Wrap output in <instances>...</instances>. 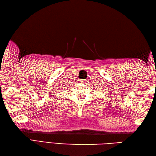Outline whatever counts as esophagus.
I'll list each match as a JSON object with an SVG mask.
<instances>
[{"instance_id":"34e87169","label":"esophagus","mask_w":156,"mask_h":156,"mask_svg":"<svg viewBox=\"0 0 156 156\" xmlns=\"http://www.w3.org/2000/svg\"><path fill=\"white\" fill-rule=\"evenodd\" d=\"M79 81H80V82H82V83H85V82H86L87 80H80Z\"/></svg>"}]
</instances>
